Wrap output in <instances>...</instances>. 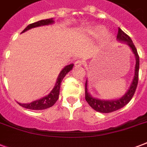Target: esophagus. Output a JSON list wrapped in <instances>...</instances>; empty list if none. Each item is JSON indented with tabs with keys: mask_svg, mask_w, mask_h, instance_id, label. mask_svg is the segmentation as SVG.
Here are the masks:
<instances>
[{
	"mask_svg": "<svg viewBox=\"0 0 147 147\" xmlns=\"http://www.w3.org/2000/svg\"><path fill=\"white\" fill-rule=\"evenodd\" d=\"M84 65H85V62L82 61V60H78V61H76V63H75L76 67H82Z\"/></svg>",
	"mask_w": 147,
	"mask_h": 147,
	"instance_id": "1",
	"label": "esophagus"
}]
</instances>
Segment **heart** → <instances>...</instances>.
Here are the masks:
<instances>
[{
    "instance_id": "heart-1",
    "label": "heart",
    "mask_w": 147,
    "mask_h": 147,
    "mask_svg": "<svg viewBox=\"0 0 147 147\" xmlns=\"http://www.w3.org/2000/svg\"><path fill=\"white\" fill-rule=\"evenodd\" d=\"M94 32L96 34H101V33H104V27L100 26H95L94 29ZM105 36L106 37H110V33H105Z\"/></svg>"
}]
</instances>
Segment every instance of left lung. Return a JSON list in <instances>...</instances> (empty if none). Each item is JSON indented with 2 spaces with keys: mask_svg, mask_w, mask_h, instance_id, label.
I'll return each instance as SVG.
<instances>
[{
  "mask_svg": "<svg viewBox=\"0 0 147 147\" xmlns=\"http://www.w3.org/2000/svg\"><path fill=\"white\" fill-rule=\"evenodd\" d=\"M117 38L120 41L126 42L130 47V49H132L133 53L135 55V57H136V66H135L134 78L132 84L130 85V88L127 91V92L122 98L114 100H100V99L92 98V95H90L88 94V92L87 81H86V82H85V100L93 109L95 110L96 111L100 112V113H111V112L115 111L121 109V107H124L132 99L133 96H134V94L136 92V89H137V84H138L140 59L137 49H136V47H135L134 44V42L131 40L130 36L127 35L120 28H118Z\"/></svg>",
  "mask_w": 147,
  "mask_h": 147,
  "instance_id": "obj_1",
  "label": "left lung"
}]
</instances>
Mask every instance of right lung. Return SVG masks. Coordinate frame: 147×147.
Wrapping results in <instances>:
<instances>
[{"label": "right lung", "instance_id": "1", "mask_svg": "<svg viewBox=\"0 0 147 147\" xmlns=\"http://www.w3.org/2000/svg\"><path fill=\"white\" fill-rule=\"evenodd\" d=\"M53 23V18L51 19H47V20H42L40 21L36 22L33 24H31L30 25L26 26V28L24 29L22 33H24L25 31L28 30L30 29L34 28L36 26H44V25H48V24H51ZM73 67V64H70L69 65H67L62 69L61 72L59 75V77L56 81V84H55V87L53 88V89L51 91L48 95H47L44 98H41L40 100H34L33 102L28 103V104H20L18 103L20 106L27 108V109L30 110H44L47 108L52 107L54 104H55L57 100L59 99V89H60V85L62 83V79L64 78V77L66 76V74L69 72L70 70H71Z\"/></svg>", "mask_w": 147, "mask_h": 147}]
</instances>
